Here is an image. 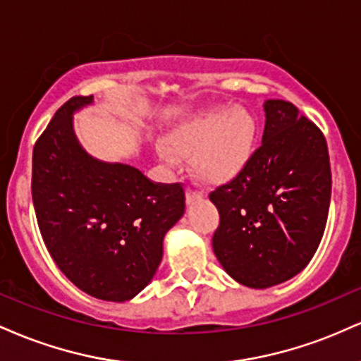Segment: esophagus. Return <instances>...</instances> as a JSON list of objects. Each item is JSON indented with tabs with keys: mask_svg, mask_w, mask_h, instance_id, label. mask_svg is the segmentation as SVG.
<instances>
[{
	"mask_svg": "<svg viewBox=\"0 0 361 361\" xmlns=\"http://www.w3.org/2000/svg\"><path fill=\"white\" fill-rule=\"evenodd\" d=\"M200 198H202L200 192H195V190H192V188L186 190V204H188V205L195 200H200Z\"/></svg>",
	"mask_w": 361,
	"mask_h": 361,
	"instance_id": "1",
	"label": "esophagus"
}]
</instances>
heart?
<instances>
[{
    "instance_id": "1",
    "label": "heart",
    "mask_w": 361,
    "mask_h": 361,
    "mask_svg": "<svg viewBox=\"0 0 361 361\" xmlns=\"http://www.w3.org/2000/svg\"><path fill=\"white\" fill-rule=\"evenodd\" d=\"M259 139L258 120L250 110L214 105L181 120L157 144V154L176 164V154L190 157L192 173L200 183L221 186L250 166Z\"/></svg>"
}]
</instances>
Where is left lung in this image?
<instances>
[{
	"label": "left lung",
	"mask_w": 361,
	"mask_h": 361,
	"mask_svg": "<svg viewBox=\"0 0 361 361\" xmlns=\"http://www.w3.org/2000/svg\"><path fill=\"white\" fill-rule=\"evenodd\" d=\"M255 157L235 180L210 193L221 222L212 246L235 281L268 288L300 273L317 251L331 202L327 144L285 100H267Z\"/></svg>",
	"instance_id": "8db88e82"
}]
</instances>
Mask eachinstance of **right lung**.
Returning <instances> with one entry per match:
<instances>
[{"instance_id":"obj_1","label":"right lung","mask_w":361,"mask_h":361,"mask_svg":"<svg viewBox=\"0 0 361 361\" xmlns=\"http://www.w3.org/2000/svg\"><path fill=\"white\" fill-rule=\"evenodd\" d=\"M91 103L93 94L66 102L35 142L32 198L59 270L91 297L126 302L154 276L164 235L185 214V192L90 156L73 115Z\"/></svg>"}]
</instances>
